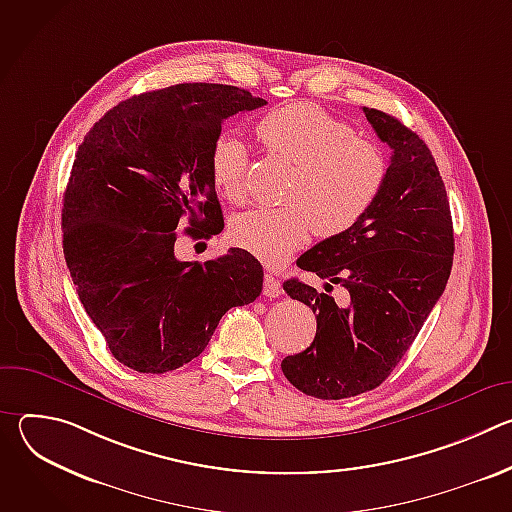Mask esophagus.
<instances>
[{"label":"esophagus","instance_id":"1","mask_svg":"<svg viewBox=\"0 0 512 512\" xmlns=\"http://www.w3.org/2000/svg\"><path fill=\"white\" fill-rule=\"evenodd\" d=\"M263 294L267 298H279L281 296V283L279 279L273 275V273H265V279H263Z\"/></svg>","mask_w":512,"mask_h":512}]
</instances>
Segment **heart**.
Returning <instances> with one entry per match:
<instances>
[{
    "instance_id": "1",
    "label": "heart",
    "mask_w": 512,
    "mask_h": 512,
    "mask_svg": "<svg viewBox=\"0 0 512 512\" xmlns=\"http://www.w3.org/2000/svg\"><path fill=\"white\" fill-rule=\"evenodd\" d=\"M263 150L294 166L283 200L241 212L231 223L233 241L267 263L294 253L316 229L320 237L348 231L371 208L385 182V162L375 145L322 107L291 103L263 115L255 125ZM247 148L235 135H221L210 148L214 188L229 202L247 198Z\"/></svg>"
}]
</instances>
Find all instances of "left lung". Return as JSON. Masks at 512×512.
Listing matches in <instances>:
<instances>
[{
    "mask_svg": "<svg viewBox=\"0 0 512 512\" xmlns=\"http://www.w3.org/2000/svg\"><path fill=\"white\" fill-rule=\"evenodd\" d=\"M393 150L371 208L348 231L320 241L298 267L326 279L324 291L287 279L285 294L312 308L316 338L285 356L287 381L318 399H346L379 387L397 367L435 302L454 261V227L444 180L425 141L393 115L362 107ZM347 296L338 305L331 285Z\"/></svg>",
    "mask_w": 512,
    "mask_h": 512,
    "instance_id": "obj_1",
    "label": "left lung"
}]
</instances>
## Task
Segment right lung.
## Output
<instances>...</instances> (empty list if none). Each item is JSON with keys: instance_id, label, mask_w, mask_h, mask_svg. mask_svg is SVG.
<instances>
[{"instance_id": "add662e5", "label": "right lung", "mask_w": 512, "mask_h": 512, "mask_svg": "<svg viewBox=\"0 0 512 512\" xmlns=\"http://www.w3.org/2000/svg\"><path fill=\"white\" fill-rule=\"evenodd\" d=\"M267 101L231 85L184 83L121 101L85 135L62 206L64 259L111 354L162 375L196 358L218 322L255 302L263 267L245 249L196 263L174 255L178 227L225 229L208 156L227 117Z\"/></svg>"}]
</instances>
